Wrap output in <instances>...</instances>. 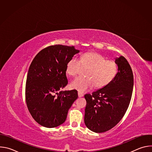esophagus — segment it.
Listing matches in <instances>:
<instances>
[{"mask_svg": "<svg viewBox=\"0 0 152 152\" xmlns=\"http://www.w3.org/2000/svg\"><path fill=\"white\" fill-rule=\"evenodd\" d=\"M78 96H79V97H82L83 96V94L80 92H78Z\"/></svg>", "mask_w": 152, "mask_h": 152, "instance_id": "34e87169", "label": "esophagus"}]
</instances>
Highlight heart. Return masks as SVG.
<instances>
[{
    "label": "heart",
    "instance_id": "heart-1",
    "mask_svg": "<svg viewBox=\"0 0 152 152\" xmlns=\"http://www.w3.org/2000/svg\"><path fill=\"white\" fill-rule=\"evenodd\" d=\"M82 66L88 68L85 77L79 76L70 83L72 88L85 92L95 86L102 88L111 83L118 72L117 64L113 61L106 60L102 55L86 52L82 55L79 60L72 57L66 64V72L71 76H76Z\"/></svg>",
    "mask_w": 152,
    "mask_h": 152
}]
</instances>
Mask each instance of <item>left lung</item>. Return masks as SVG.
<instances>
[{
	"label": "left lung",
	"instance_id": "8db88e82",
	"mask_svg": "<svg viewBox=\"0 0 152 152\" xmlns=\"http://www.w3.org/2000/svg\"><path fill=\"white\" fill-rule=\"evenodd\" d=\"M118 73L104 87L84 96L86 101L84 122L91 131L102 133L116 126L124 115L131 102L134 76L126 59H115Z\"/></svg>",
	"mask_w": 152,
	"mask_h": 152
}]
</instances>
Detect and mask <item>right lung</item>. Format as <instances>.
<instances>
[{"label": "right lung", "instance_id": "right-lung-1", "mask_svg": "<svg viewBox=\"0 0 152 152\" xmlns=\"http://www.w3.org/2000/svg\"><path fill=\"white\" fill-rule=\"evenodd\" d=\"M74 46L59 45L41 50L28 70L25 98L28 110L40 125L57 127L66 120L69 110L77 99V91H61L67 83L66 64L79 53Z\"/></svg>", "mask_w": 152, "mask_h": 152}]
</instances>
